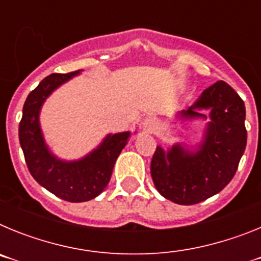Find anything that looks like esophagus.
Returning <instances> with one entry per match:
<instances>
[{"label": "esophagus", "instance_id": "esophagus-1", "mask_svg": "<svg viewBox=\"0 0 261 261\" xmlns=\"http://www.w3.org/2000/svg\"><path fill=\"white\" fill-rule=\"evenodd\" d=\"M156 126V121L154 117H146V119H144V121H142V128H144V130H146V132L151 133L155 129Z\"/></svg>", "mask_w": 261, "mask_h": 261}]
</instances>
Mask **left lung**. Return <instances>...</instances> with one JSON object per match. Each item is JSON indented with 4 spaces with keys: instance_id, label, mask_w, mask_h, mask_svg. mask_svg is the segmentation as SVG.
Here are the masks:
<instances>
[{
    "instance_id": "obj_1",
    "label": "left lung",
    "mask_w": 261,
    "mask_h": 261,
    "mask_svg": "<svg viewBox=\"0 0 261 261\" xmlns=\"http://www.w3.org/2000/svg\"><path fill=\"white\" fill-rule=\"evenodd\" d=\"M210 110V115L202 112ZM183 120H208L196 150L176 144L165 151L161 146L151 159L150 172L156 191L179 205L199 204L225 188L234 177L247 144L246 107L230 85L218 81L202 91Z\"/></svg>"
}]
</instances>
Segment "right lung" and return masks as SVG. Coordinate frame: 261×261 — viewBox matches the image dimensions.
<instances>
[{"label": "right lung", "instance_id": "obj_1", "mask_svg": "<svg viewBox=\"0 0 261 261\" xmlns=\"http://www.w3.org/2000/svg\"><path fill=\"white\" fill-rule=\"evenodd\" d=\"M80 71L45 77L27 96L19 123V142L32 177L50 193L70 202L89 201L105 191L117 156L130 137V132L106 136L96 149L78 161H62L52 154L41 133V106Z\"/></svg>", "mask_w": 261, "mask_h": 261}]
</instances>
